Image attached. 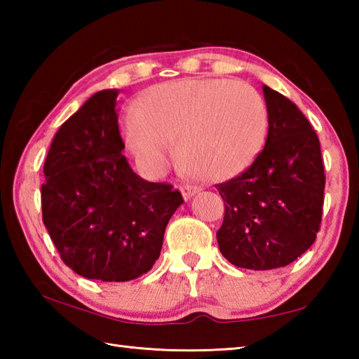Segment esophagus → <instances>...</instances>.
I'll list each match as a JSON object with an SVG mask.
<instances>
[{"label": "esophagus", "mask_w": 359, "mask_h": 359, "mask_svg": "<svg viewBox=\"0 0 359 359\" xmlns=\"http://www.w3.org/2000/svg\"><path fill=\"white\" fill-rule=\"evenodd\" d=\"M180 191H182V196H184V199L185 201H188V199H191V197L194 196V194H197L201 191V187H196V185H182L180 187Z\"/></svg>", "instance_id": "34e87169"}]
</instances>
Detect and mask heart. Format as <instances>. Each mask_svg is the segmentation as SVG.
<instances>
[{"instance_id":"heart-1","label":"heart","mask_w":359,"mask_h":359,"mask_svg":"<svg viewBox=\"0 0 359 359\" xmlns=\"http://www.w3.org/2000/svg\"><path fill=\"white\" fill-rule=\"evenodd\" d=\"M269 129V109L257 90L239 81L180 80L148 89L125 135L143 170H163L168 144L196 177L222 180L255 162Z\"/></svg>"}]
</instances>
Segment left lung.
<instances>
[{
  "instance_id": "left-lung-1",
  "label": "left lung",
  "mask_w": 359,
  "mask_h": 359,
  "mask_svg": "<svg viewBox=\"0 0 359 359\" xmlns=\"http://www.w3.org/2000/svg\"><path fill=\"white\" fill-rule=\"evenodd\" d=\"M262 89L265 147L241 175L216 185L225 203L219 250L248 270L279 269L306 253L321 225L325 188L321 144L310 121L278 90Z\"/></svg>"
}]
</instances>
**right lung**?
Returning <instances> with one entry per match:
<instances>
[{"instance_id": "1", "label": "right lung", "mask_w": 359, "mask_h": 359, "mask_svg": "<svg viewBox=\"0 0 359 359\" xmlns=\"http://www.w3.org/2000/svg\"><path fill=\"white\" fill-rule=\"evenodd\" d=\"M117 95L100 90L60 126L41 185L43 222L62 261L103 282L148 273L184 203L179 189L142 179L121 154Z\"/></svg>"}]
</instances>
